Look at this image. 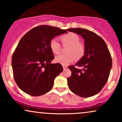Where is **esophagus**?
<instances>
[{
	"mask_svg": "<svg viewBox=\"0 0 122 122\" xmlns=\"http://www.w3.org/2000/svg\"><path fill=\"white\" fill-rule=\"evenodd\" d=\"M63 69H64V70H65V69H66L67 68H68V67L66 66H65V65H64L63 66Z\"/></svg>",
	"mask_w": 122,
	"mask_h": 122,
	"instance_id": "1",
	"label": "esophagus"
}]
</instances>
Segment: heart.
<instances>
[{
	"label": "heart",
	"instance_id": "1",
	"mask_svg": "<svg viewBox=\"0 0 122 122\" xmlns=\"http://www.w3.org/2000/svg\"><path fill=\"white\" fill-rule=\"evenodd\" d=\"M63 45H69L66 50V54H61L56 57V62L63 65H67L74 61L75 56L81 58L84 56L85 47L84 45L80 42V38L74 33H69L61 37ZM49 47L54 54H58L61 51V45L56 39L53 38L50 41Z\"/></svg>",
	"mask_w": 122,
	"mask_h": 122
}]
</instances>
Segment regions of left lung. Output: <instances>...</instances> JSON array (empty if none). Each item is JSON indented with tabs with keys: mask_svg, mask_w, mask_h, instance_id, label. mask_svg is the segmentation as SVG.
Returning a JSON list of instances; mask_svg holds the SVG:
<instances>
[{
	"mask_svg": "<svg viewBox=\"0 0 122 122\" xmlns=\"http://www.w3.org/2000/svg\"><path fill=\"white\" fill-rule=\"evenodd\" d=\"M68 31L80 35L84 40L85 52L74 65L68 66L72 75L68 78L70 90L82 97L94 96L103 89L110 76L112 58L104 41L96 33L82 28H71ZM76 66L82 67L79 70Z\"/></svg>",
	"mask_w": 122,
	"mask_h": 122,
	"instance_id": "obj_1",
	"label": "left lung"
}]
</instances>
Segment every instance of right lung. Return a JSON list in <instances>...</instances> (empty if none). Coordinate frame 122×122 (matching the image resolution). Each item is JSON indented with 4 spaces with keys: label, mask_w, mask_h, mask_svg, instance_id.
Instances as JSON below:
<instances>
[{
    "label": "right lung",
    "mask_w": 122,
    "mask_h": 122,
    "mask_svg": "<svg viewBox=\"0 0 122 122\" xmlns=\"http://www.w3.org/2000/svg\"><path fill=\"white\" fill-rule=\"evenodd\" d=\"M66 30L47 25L31 29L18 43L12 57L13 76L22 91L38 96L50 91L54 80L63 71L60 64H51L54 58L50 41Z\"/></svg>",
    "instance_id": "add662e5"
}]
</instances>
